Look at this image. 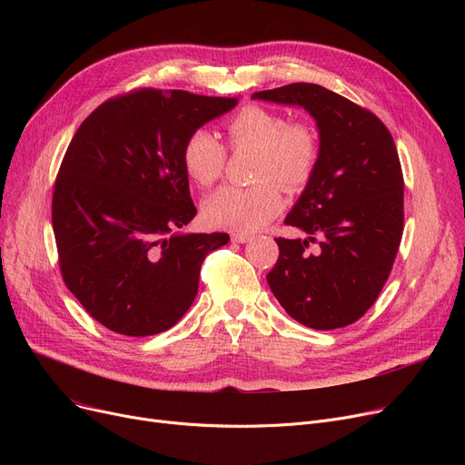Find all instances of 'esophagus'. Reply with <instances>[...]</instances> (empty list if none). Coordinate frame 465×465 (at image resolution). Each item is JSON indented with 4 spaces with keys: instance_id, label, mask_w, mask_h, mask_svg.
<instances>
[{
    "instance_id": "34e87169",
    "label": "esophagus",
    "mask_w": 465,
    "mask_h": 465,
    "mask_svg": "<svg viewBox=\"0 0 465 465\" xmlns=\"http://www.w3.org/2000/svg\"><path fill=\"white\" fill-rule=\"evenodd\" d=\"M252 237L247 233H232V241L233 242H249Z\"/></svg>"
}]
</instances>
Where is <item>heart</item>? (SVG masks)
Instances as JSON below:
<instances>
[{"label": "heart", "mask_w": 465, "mask_h": 465, "mask_svg": "<svg viewBox=\"0 0 465 465\" xmlns=\"http://www.w3.org/2000/svg\"><path fill=\"white\" fill-rule=\"evenodd\" d=\"M235 149L260 151L254 186L226 184L203 202V216L214 228L230 232H256L282 209L286 190H300L312 177L321 146L316 134L303 122H290L277 111L249 105L237 111L226 124ZM183 167L200 186H211L224 171L226 151L209 130L192 132L183 144Z\"/></svg>", "instance_id": "b5f03b06"}]
</instances>
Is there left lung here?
Returning a JSON list of instances; mask_svg holds the SVG:
<instances>
[{"instance_id": "left-lung-1", "label": "left lung", "mask_w": 465, "mask_h": 465, "mask_svg": "<svg viewBox=\"0 0 465 465\" xmlns=\"http://www.w3.org/2000/svg\"><path fill=\"white\" fill-rule=\"evenodd\" d=\"M252 100L305 109L319 130V163L284 224L305 239H275L273 296L300 324L356 322L382 290L403 233V173L392 135L370 111L321 84L294 83ZM319 236L320 249L308 251Z\"/></svg>"}]
</instances>
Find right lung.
Here are the masks:
<instances>
[{
    "mask_svg": "<svg viewBox=\"0 0 465 465\" xmlns=\"http://www.w3.org/2000/svg\"><path fill=\"white\" fill-rule=\"evenodd\" d=\"M237 97L144 88L97 107L62 160L53 228L64 282L111 331L175 326L198 294L205 256L228 233L181 232L195 216L183 167L186 137Z\"/></svg>",
    "mask_w": 465,
    "mask_h": 465,
    "instance_id": "1",
    "label": "right lung"
}]
</instances>
